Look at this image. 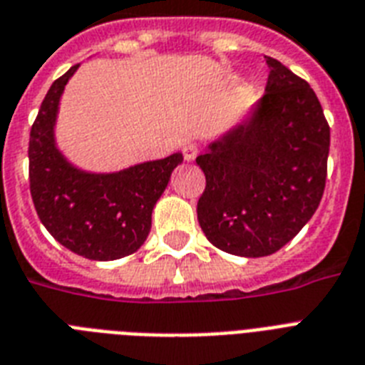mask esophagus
Masks as SVG:
<instances>
[{"label":"esophagus","instance_id":"34e87169","mask_svg":"<svg viewBox=\"0 0 365 365\" xmlns=\"http://www.w3.org/2000/svg\"><path fill=\"white\" fill-rule=\"evenodd\" d=\"M197 155H199L197 143H187V145L183 148V159L187 160V163H193V160L197 159Z\"/></svg>","mask_w":365,"mask_h":365}]
</instances>
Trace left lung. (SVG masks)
<instances>
[{"label": "left lung", "instance_id": "1", "mask_svg": "<svg viewBox=\"0 0 365 365\" xmlns=\"http://www.w3.org/2000/svg\"><path fill=\"white\" fill-rule=\"evenodd\" d=\"M265 58V94L197 157L206 176L200 227L216 248L240 257H265L294 239L317 212L328 170L329 126L317 94Z\"/></svg>", "mask_w": 365, "mask_h": 365}]
</instances>
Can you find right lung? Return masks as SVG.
<instances>
[{
  "label": "right lung",
  "instance_id": "1",
  "mask_svg": "<svg viewBox=\"0 0 365 365\" xmlns=\"http://www.w3.org/2000/svg\"><path fill=\"white\" fill-rule=\"evenodd\" d=\"M79 64L51 85L30 132V189L47 231L73 254L111 261L148 239L151 214L183 155L143 160L115 172L73 165L56 142L60 100Z\"/></svg>",
  "mask_w": 365,
  "mask_h": 365
}]
</instances>
